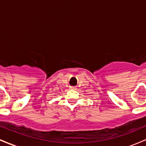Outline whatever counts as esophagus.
I'll list each match as a JSON object with an SVG mask.
<instances>
[{"label": "esophagus", "mask_w": 146, "mask_h": 146, "mask_svg": "<svg viewBox=\"0 0 146 146\" xmlns=\"http://www.w3.org/2000/svg\"><path fill=\"white\" fill-rule=\"evenodd\" d=\"M77 87L76 86H70V89L71 90H76Z\"/></svg>", "instance_id": "1"}]
</instances>
